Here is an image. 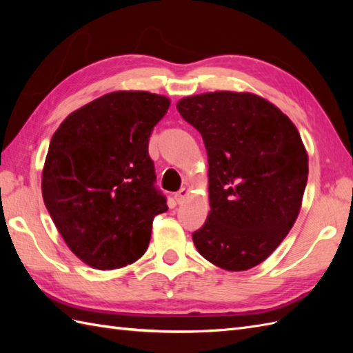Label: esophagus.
Returning a JSON list of instances; mask_svg holds the SVG:
<instances>
[{
    "label": "esophagus",
    "instance_id": "esophagus-1",
    "mask_svg": "<svg viewBox=\"0 0 353 353\" xmlns=\"http://www.w3.org/2000/svg\"><path fill=\"white\" fill-rule=\"evenodd\" d=\"M188 196H190V190L182 188L181 191H179V192H176V194H174V199H176L177 203H183L185 199L188 197Z\"/></svg>",
    "mask_w": 353,
    "mask_h": 353
}]
</instances>
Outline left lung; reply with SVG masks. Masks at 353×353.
<instances>
[{
    "label": "left lung",
    "instance_id": "8db88e82",
    "mask_svg": "<svg viewBox=\"0 0 353 353\" xmlns=\"http://www.w3.org/2000/svg\"><path fill=\"white\" fill-rule=\"evenodd\" d=\"M201 133L209 162V211L192 234L199 253L228 272L272 254L301 212L308 153L294 123L252 92L215 91L177 101Z\"/></svg>",
    "mask_w": 353,
    "mask_h": 353
}]
</instances>
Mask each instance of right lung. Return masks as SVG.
I'll return each mask as SVG.
<instances>
[{
  "label": "right lung",
  "instance_id": "1",
  "mask_svg": "<svg viewBox=\"0 0 353 353\" xmlns=\"http://www.w3.org/2000/svg\"><path fill=\"white\" fill-rule=\"evenodd\" d=\"M170 99L115 91L66 117L50 142L42 197L59 234L97 270L121 268L145 253L154 215L168 209L148 156Z\"/></svg>",
  "mask_w": 353,
  "mask_h": 353
}]
</instances>
